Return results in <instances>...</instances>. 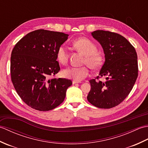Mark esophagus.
<instances>
[{
  "instance_id": "34e87169",
  "label": "esophagus",
  "mask_w": 148,
  "mask_h": 148,
  "mask_svg": "<svg viewBox=\"0 0 148 148\" xmlns=\"http://www.w3.org/2000/svg\"><path fill=\"white\" fill-rule=\"evenodd\" d=\"M81 83V82L79 81H72V84H79Z\"/></svg>"
}]
</instances>
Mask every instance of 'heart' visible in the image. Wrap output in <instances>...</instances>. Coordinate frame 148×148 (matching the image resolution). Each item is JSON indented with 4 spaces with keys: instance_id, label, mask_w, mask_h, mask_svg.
<instances>
[{
    "instance_id": "obj_1",
    "label": "heart",
    "mask_w": 148,
    "mask_h": 148,
    "mask_svg": "<svg viewBox=\"0 0 148 148\" xmlns=\"http://www.w3.org/2000/svg\"><path fill=\"white\" fill-rule=\"evenodd\" d=\"M74 46L78 51L85 55L84 64H87L93 69H97L102 65V57L97 53V47L90 40L84 38L79 39L73 42ZM56 59L62 65H66L69 61V53L67 48L64 46H60L56 51ZM90 71L88 66L83 67H70L64 69L62 72L63 76L79 81L89 76Z\"/></svg>"
}]
</instances>
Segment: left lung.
<instances>
[{
	"label": "left lung",
	"instance_id": "1",
	"mask_svg": "<svg viewBox=\"0 0 148 148\" xmlns=\"http://www.w3.org/2000/svg\"><path fill=\"white\" fill-rule=\"evenodd\" d=\"M103 50L105 62L99 76L90 80L91 90L87 99L94 106L110 109L119 104L128 95L138 76L136 49L123 36L109 31L91 33ZM105 77L104 82L97 80Z\"/></svg>",
	"mask_w": 148,
	"mask_h": 148
}]
</instances>
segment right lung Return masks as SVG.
Here are the masks:
<instances>
[{
    "label": "right lung",
    "mask_w": 148,
    "mask_h": 148,
    "mask_svg": "<svg viewBox=\"0 0 148 148\" xmlns=\"http://www.w3.org/2000/svg\"><path fill=\"white\" fill-rule=\"evenodd\" d=\"M68 34L44 29L29 33L16 43L11 56V81L22 100L33 109L47 111L65 99L72 81L51 78L59 72L56 51Z\"/></svg>",
    "instance_id": "right-lung-1"
}]
</instances>
